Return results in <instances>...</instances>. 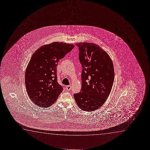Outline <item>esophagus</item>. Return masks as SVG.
Wrapping results in <instances>:
<instances>
[{"instance_id":"obj_1","label":"esophagus","mask_w":150,"mask_h":150,"mask_svg":"<svg viewBox=\"0 0 150 150\" xmlns=\"http://www.w3.org/2000/svg\"><path fill=\"white\" fill-rule=\"evenodd\" d=\"M71 88H71V86H67L66 87V90L68 91L71 90Z\"/></svg>"}]
</instances>
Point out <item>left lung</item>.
Returning <instances> with one entry per match:
<instances>
[{"mask_svg": "<svg viewBox=\"0 0 150 150\" xmlns=\"http://www.w3.org/2000/svg\"><path fill=\"white\" fill-rule=\"evenodd\" d=\"M79 47L82 65L81 88L74 95L82 110H96L106 101L114 80V69L111 57L98 45L90 42L75 44Z\"/></svg>", "mask_w": 150, "mask_h": 150, "instance_id": "obj_1", "label": "left lung"}]
</instances>
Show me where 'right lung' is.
I'll use <instances>...</instances> for the list:
<instances>
[{
	"label": "right lung",
	"instance_id": "add662e5",
	"mask_svg": "<svg viewBox=\"0 0 150 150\" xmlns=\"http://www.w3.org/2000/svg\"><path fill=\"white\" fill-rule=\"evenodd\" d=\"M74 47L73 44L54 42L33 53L25 70V84L35 105L48 108L57 100L63 90L57 80L58 62Z\"/></svg>",
	"mask_w": 150,
	"mask_h": 150
}]
</instances>
